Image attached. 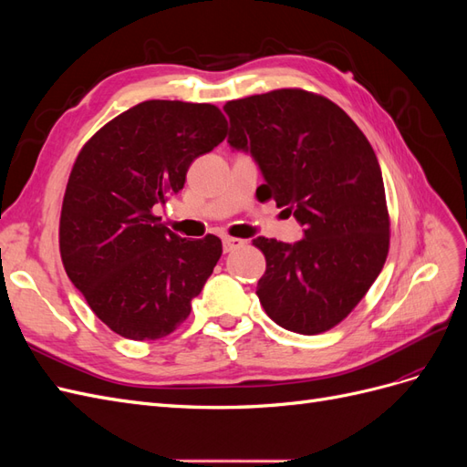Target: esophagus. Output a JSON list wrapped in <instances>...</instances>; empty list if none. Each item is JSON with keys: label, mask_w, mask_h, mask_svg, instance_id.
I'll return each instance as SVG.
<instances>
[{"label": "esophagus", "mask_w": 467, "mask_h": 467, "mask_svg": "<svg viewBox=\"0 0 467 467\" xmlns=\"http://www.w3.org/2000/svg\"><path fill=\"white\" fill-rule=\"evenodd\" d=\"M223 251L225 253H232L234 249H237V247H242L245 242L244 239H237V237H223Z\"/></svg>", "instance_id": "1"}]
</instances>
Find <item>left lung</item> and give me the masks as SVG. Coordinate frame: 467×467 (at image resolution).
<instances>
[{
	"mask_svg": "<svg viewBox=\"0 0 467 467\" xmlns=\"http://www.w3.org/2000/svg\"><path fill=\"white\" fill-rule=\"evenodd\" d=\"M228 142L255 158L259 201L304 225L296 244L257 237L266 271L257 296L280 327L317 335L341 323L370 290L389 251L384 179L368 140L323 95L275 89L223 107Z\"/></svg>",
	"mask_w": 467,
	"mask_h": 467,
	"instance_id": "obj_1",
	"label": "left lung"
}]
</instances>
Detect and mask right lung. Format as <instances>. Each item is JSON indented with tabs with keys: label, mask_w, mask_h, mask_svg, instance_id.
Here are the masks:
<instances>
[{
	"label": "right lung",
	"mask_w": 467,
	"mask_h": 467,
	"mask_svg": "<svg viewBox=\"0 0 467 467\" xmlns=\"http://www.w3.org/2000/svg\"><path fill=\"white\" fill-rule=\"evenodd\" d=\"M225 134L218 107L155 99L107 122L78 153L60 255L93 314L120 337L173 333L222 257L220 237H181L153 210L185 187L191 163Z\"/></svg>",
	"instance_id": "1"
}]
</instances>
